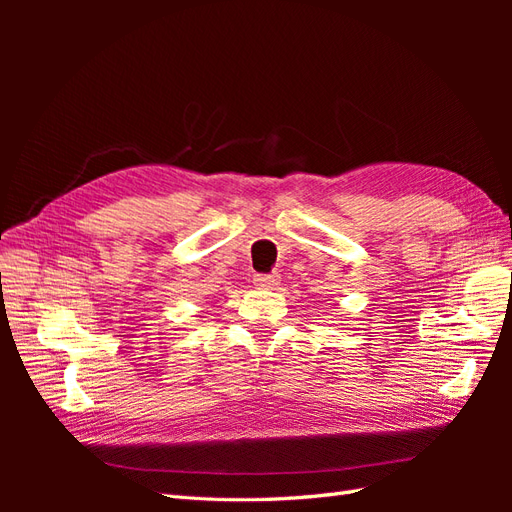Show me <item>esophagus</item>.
I'll return each instance as SVG.
<instances>
[{"instance_id": "34e87169", "label": "esophagus", "mask_w": 512, "mask_h": 512, "mask_svg": "<svg viewBox=\"0 0 512 512\" xmlns=\"http://www.w3.org/2000/svg\"><path fill=\"white\" fill-rule=\"evenodd\" d=\"M280 275L277 273H271V275H256L254 277V284L258 288H265V290H275L277 286H280Z\"/></svg>"}]
</instances>
